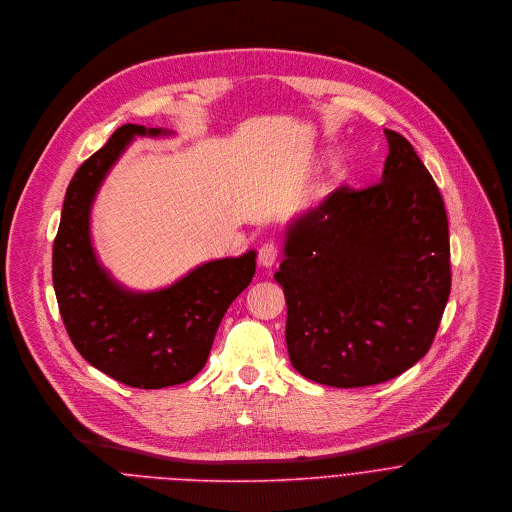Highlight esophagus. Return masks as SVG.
Returning a JSON list of instances; mask_svg holds the SVG:
<instances>
[{
	"label": "esophagus",
	"instance_id": "1",
	"mask_svg": "<svg viewBox=\"0 0 512 512\" xmlns=\"http://www.w3.org/2000/svg\"><path fill=\"white\" fill-rule=\"evenodd\" d=\"M278 260V246L274 242H266L258 250V264L262 268H272Z\"/></svg>",
	"mask_w": 512,
	"mask_h": 512
}]
</instances>
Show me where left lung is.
<instances>
[{
	"instance_id": "1",
	"label": "left lung",
	"mask_w": 512,
	"mask_h": 512,
	"mask_svg": "<svg viewBox=\"0 0 512 512\" xmlns=\"http://www.w3.org/2000/svg\"><path fill=\"white\" fill-rule=\"evenodd\" d=\"M381 182L328 194L284 228L290 361L330 387L389 381L431 347L451 292L441 192L411 143L385 129Z\"/></svg>"
}]
</instances>
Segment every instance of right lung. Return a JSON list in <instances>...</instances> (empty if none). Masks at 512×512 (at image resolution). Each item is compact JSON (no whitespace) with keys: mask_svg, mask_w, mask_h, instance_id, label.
<instances>
[{"mask_svg":"<svg viewBox=\"0 0 512 512\" xmlns=\"http://www.w3.org/2000/svg\"><path fill=\"white\" fill-rule=\"evenodd\" d=\"M171 135L143 125L119 127L71 178L53 244V288L73 345L93 367L139 389L192 379L208 359L226 310L256 272V250H246L208 260L171 286L139 292L99 262L91 210L101 184L135 137Z\"/></svg>","mask_w":512,"mask_h":512,"instance_id":"right-lung-1","label":"right lung"}]
</instances>
